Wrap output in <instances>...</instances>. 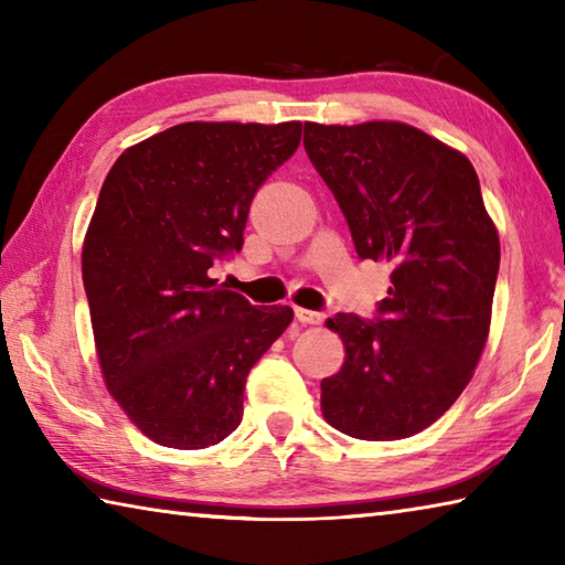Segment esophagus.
<instances>
[{
  "label": "esophagus",
  "instance_id": "34e87169",
  "mask_svg": "<svg viewBox=\"0 0 565 565\" xmlns=\"http://www.w3.org/2000/svg\"><path fill=\"white\" fill-rule=\"evenodd\" d=\"M296 319H299L301 323H309V327H313V323H321L323 321V313L319 311H311V309H296Z\"/></svg>",
  "mask_w": 565,
  "mask_h": 565
}]
</instances>
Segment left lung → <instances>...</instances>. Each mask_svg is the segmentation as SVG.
I'll return each instance as SVG.
<instances>
[{"label":"left lung","mask_w":565,"mask_h":565,"mask_svg":"<svg viewBox=\"0 0 565 565\" xmlns=\"http://www.w3.org/2000/svg\"><path fill=\"white\" fill-rule=\"evenodd\" d=\"M303 147L361 259L391 266L379 321H327L347 359L321 381V414L363 441L408 438L473 376L491 329L499 232L471 161L411 124L306 121Z\"/></svg>","instance_id":"obj_1"}]
</instances>
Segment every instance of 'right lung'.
<instances>
[{
    "label": "right lung",
    "mask_w": 565,
    "mask_h": 565,
    "mask_svg": "<svg viewBox=\"0 0 565 565\" xmlns=\"http://www.w3.org/2000/svg\"><path fill=\"white\" fill-rule=\"evenodd\" d=\"M301 121H186L124 149L82 246L94 347L111 398L159 446L206 448L244 414L248 371L294 321L212 279L244 244L252 199Z\"/></svg>",
    "instance_id": "right-lung-1"
}]
</instances>
